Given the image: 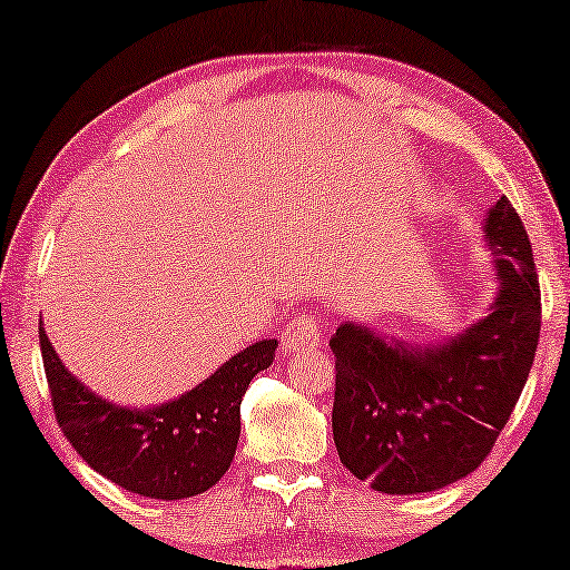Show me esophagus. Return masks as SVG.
Returning <instances> with one entry per match:
<instances>
[{"label":"esophagus","instance_id":"34e87169","mask_svg":"<svg viewBox=\"0 0 570 570\" xmlns=\"http://www.w3.org/2000/svg\"><path fill=\"white\" fill-rule=\"evenodd\" d=\"M323 325L315 315H301V318L287 325L285 338H283V351L287 353H301L307 348H315L323 343Z\"/></svg>","mask_w":570,"mask_h":570}]
</instances>
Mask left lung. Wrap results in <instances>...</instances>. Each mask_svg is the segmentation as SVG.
<instances>
[{"label": "left lung", "mask_w": 570, "mask_h": 570, "mask_svg": "<svg viewBox=\"0 0 570 570\" xmlns=\"http://www.w3.org/2000/svg\"><path fill=\"white\" fill-rule=\"evenodd\" d=\"M482 232L500 287L468 331L429 346L353 321L333 333V442L343 468L376 492L416 495L468 478L525 386L540 335L533 247L508 197Z\"/></svg>", "instance_id": "8db88e82"}]
</instances>
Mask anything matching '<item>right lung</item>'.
Segmentation results:
<instances>
[{
  "instance_id": "1",
  "label": "right lung",
  "mask_w": 570,
  "mask_h": 570,
  "mask_svg": "<svg viewBox=\"0 0 570 570\" xmlns=\"http://www.w3.org/2000/svg\"><path fill=\"white\" fill-rule=\"evenodd\" d=\"M40 348L55 419L82 460L118 488L151 500L207 492L235 460L239 404L249 381L275 358L277 341L239 351L169 404L126 409L72 376L40 318Z\"/></svg>"
}]
</instances>
